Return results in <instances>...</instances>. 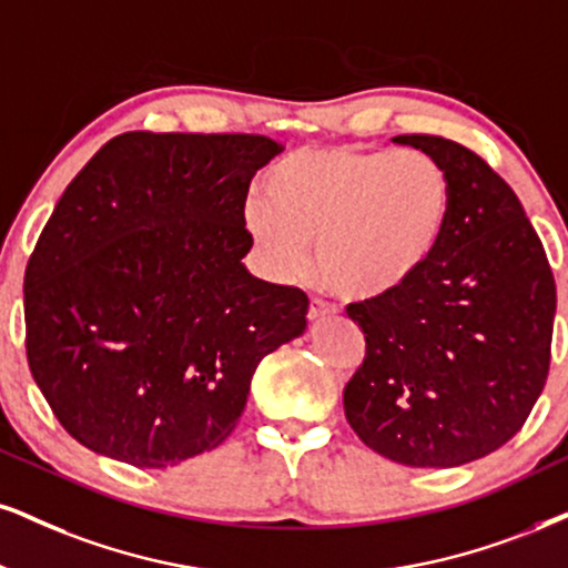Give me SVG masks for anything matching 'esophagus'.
I'll return each instance as SVG.
<instances>
[{
    "instance_id": "34e87169",
    "label": "esophagus",
    "mask_w": 568,
    "mask_h": 568,
    "mask_svg": "<svg viewBox=\"0 0 568 568\" xmlns=\"http://www.w3.org/2000/svg\"><path fill=\"white\" fill-rule=\"evenodd\" d=\"M334 311H337V307H334V305H328L326 300H321V297H313V300H311V307H307V318H311V321L326 318V316H332Z\"/></svg>"
}]
</instances>
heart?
Instances as JSON below:
<instances>
[{"mask_svg":"<svg viewBox=\"0 0 568 568\" xmlns=\"http://www.w3.org/2000/svg\"><path fill=\"white\" fill-rule=\"evenodd\" d=\"M267 202L244 223L265 268L292 282L316 244L318 276L339 297L376 303L400 295L437 261L450 231V173L424 152L316 146L273 165Z\"/></svg>","mask_w":568,"mask_h":568,"instance_id":"b5f03b06","label":"heart"}]
</instances>
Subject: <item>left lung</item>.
Wrapping results in <instances>:
<instances>
[{
  "label": "left lung",
  "instance_id": "8db88e82",
  "mask_svg": "<svg viewBox=\"0 0 568 568\" xmlns=\"http://www.w3.org/2000/svg\"><path fill=\"white\" fill-rule=\"evenodd\" d=\"M392 142L450 173L443 250L400 295L347 305L366 358L345 387L353 432L403 466L485 458L521 429L550 368L556 282L519 197L468 146L405 134Z\"/></svg>",
  "mask_w": 568,
  "mask_h": 568
}]
</instances>
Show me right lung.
<instances>
[{
  "label": "right lung",
  "instance_id": "add662e5",
  "mask_svg": "<svg viewBox=\"0 0 568 568\" xmlns=\"http://www.w3.org/2000/svg\"><path fill=\"white\" fill-rule=\"evenodd\" d=\"M255 134L129 131L70 181L23 278L26 355L65 432L168 468L234 432L257 363L300 337L307 295L244 268Z\"/></svg>",
  "mask_w": 568,
  "mask_h": 568
}]
</instances>
